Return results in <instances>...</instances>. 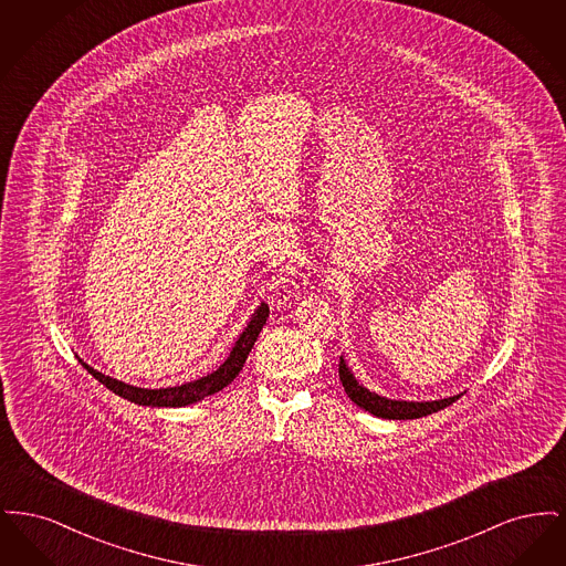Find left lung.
<instances>
[{"instance_id":"1","label":"left lung","mask_w":566,"mask_h":566,"mask_svg":"<svg viewBox=\"0 0 566 566\" xmlns=\"http://www.w3.org/2000/svg\"><path fill=\"white\" fill-rule=\"evenodd\" d=\"M339 381H342L346 395L350 397L354 403L363 407L365 411L374 413L377 418H386V420H413V418H422V416L434 413V411H439V409H443V407H448V405H452L457 399H460V395H457V397H450V399L413 403V401H392V399L379 397V395L369 392L367 388H363L356 381V377L352 376L350 369L346 367L344 358L339 360Z\"/></svg>"}]
</instances>
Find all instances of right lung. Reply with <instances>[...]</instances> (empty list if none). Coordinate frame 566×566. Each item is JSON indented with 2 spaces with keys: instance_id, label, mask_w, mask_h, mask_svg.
Returning a JSON list of instances; mask_svg holds the SVG:
<instances>
[{
  "instance_id": "right-lung-1",
  "label": "right lung",
  "mask_w": 566,
  "mask_h": 566,
  "mask_svg": "<svg viewBox=\"0 0 566 566\" xmlns=\"http://www.w3.org/2000/svg\"><path fill=\"white\" fill-rule=\"evenodd\" d=\"M270 318V307L265 303H261V307L256 310V314L252 316L250 324L245 326L240 339L235 342L233 350L229 354V358L216 369L214 374L195 379L189 384L182 386H174V388H159V390H150V388H137V386H129L125 381H118L114 377L104 376L99 371H95L93 367H88L86 363H82V367L99 379L108 390L114 395L132 401L137 405H150V407H185V405L197 403L210 395H214L218 390H222L224 386H229L235 377L240 376L243 363L248 358V354L252 350L263 324L268 323Z\"/></svg>"
}]
</instances>
